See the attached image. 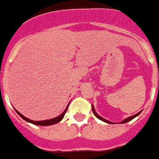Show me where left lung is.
<instances>
[{
  "mask_svg": "<svg viewBox=\"0 0 159 159\" xmlns=\"http://www.w3.org/2000/svg\"><path fill=\"white\" fill-rule=\"evenodd\" d=\"M92 110H93V114H94V116L97 117V118H99L100 120H101V121H103V122H105V123H110V124H112V122H111V121H108V120L107 119H105V118H103V117H101L99 115V114L97 113L96 111H95V109H94V107H93V106L92 105ZM141 112V111H139L138 113H136L135 115H133V116H131V117H127V118H125L124 120H123L122 122H121V123H128V122H129V121H131L132 119H134V117H136L138 115H140V113Z\"/></svg>",
  "mask_w": 159,
  "mask_h": 159,
  "instance_id": "8db88e82",
  "label": "left lung"
}]
</instances>
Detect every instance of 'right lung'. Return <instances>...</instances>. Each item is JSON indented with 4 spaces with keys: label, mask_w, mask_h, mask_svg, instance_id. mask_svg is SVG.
<instances>
[{
    "label": "right lung",
    "mask_w": 159,
    "mask_h": 159,
    "mask_svg": "<svg viewBox=\"0 0 159 159\" xmlns=\"http://www.w3.org/2000/svg\"><path fill=\"white\" fill-rule=\"evenodd\" d=\"M69 106V105H68ZM68 106L66 107V110L63 111L62 113L60 114L59 116L58 117H54V118H52V119H48V120H42V121H33V120H30L29 118H27L25 116H23L22 114L19 112L18 111L16 110V112L19 114V117H21L24 120H25L26 122H28V123H33V124H35V125H40V126H48V125H52V124H55V123H58L59 122H60L61 120L64 118V116H65V114L67 111V109H68Z\"/></svg>",
    "instance_id": "obj_1"
}]
</instances>
